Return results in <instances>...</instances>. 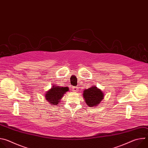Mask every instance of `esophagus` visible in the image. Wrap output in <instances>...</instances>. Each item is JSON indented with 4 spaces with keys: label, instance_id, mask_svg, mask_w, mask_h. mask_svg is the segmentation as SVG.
Listing matches in <instances>:
<instances>
[{
    "label": "esophagus",
    "instance_id": "34e87169",
    "mask_svg": "<svg viewBox=\"0 0 148 148\" xmlns=\"http://www.w3.org/2000/svg\"><path fill=\"white\" fill-rule=\"evenodd\" d=\"M72 90H73V91H74V92H78V87H73Z\"/></svg>",
    "mask_w": 148,
    "mask_h": 148
}]
</instances>
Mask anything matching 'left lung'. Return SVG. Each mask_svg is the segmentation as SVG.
I'll return each instance as SVG.
<instances>
[{
  "instance_id": "8db88e82",
  "label": "left lung",
  "mask_w": 148,
  "mask_h": 148,
  "mask_svg": "<svg viewBox=\"0 0 148 148\" xmlns=\"http://www.w3.org/2000/svg\"><path fill=\"white\" fill-rule=\"evenodd\" d=\"M83 96L88 106L96 107L103 98V92L96 87H92L84 91Z\"/></svg>"
}]
</instances>
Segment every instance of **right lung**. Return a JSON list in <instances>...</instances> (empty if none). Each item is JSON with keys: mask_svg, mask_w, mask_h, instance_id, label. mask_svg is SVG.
<instances>
[{"mask_svg": "<svg viewBox=\"0 0 148 148\" xmlns=\"http://www.w3.org/2000/svg\"><path fill=\"white\" fill-rule=\"evenodd\" d=\"M69 90V87H60L53 86V87L46 94V98L51 104L57 105L60 99L67 91Z\"/></svg>", "mask_w": 148, "mask_h": 148, "instance_id": "right-lung-1", "label": "right lung"}]
</instances>
